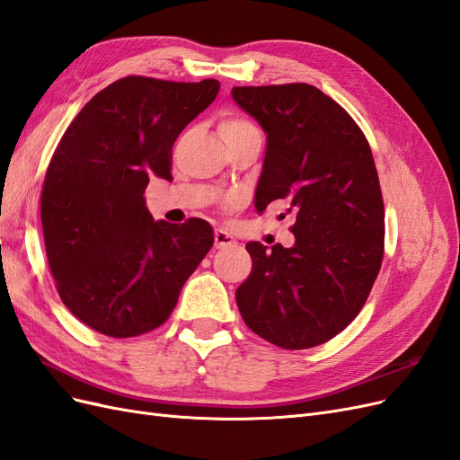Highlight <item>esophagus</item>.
<instances>
[{
	"instance_id": "esophagus-1",
	"label": "esophagus",
	"mask_w": 460,
	"mask_h": 460,
	"mask_svg": "<svg viewBox=\"0 0 460 460\" xmlns=\"http://www.w3.org/2000/svg\"><path fill=\"white\" fill-rule=\"evenodd\" d=\"M232 245H235L234 235L225 228H218L215 232V249H226V247H232Z\"/></svg>"
}]
</instances>
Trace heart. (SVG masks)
<instances>
[{"mask_svg": "<svg viewBox=\"0 0 460 460\" xmlns=\"http://www.w3.org/2000/svg\"><path fill=\"white\" fill-rule=\"evenodd\" d=\"M247 130H255L252 122H247L243 119H226L220 124V136H234V134H242Z\"/></svg>", "mask_w": 460, "mask_h": 460, "instance_id": "heart-1", "label": "heart"}]
</instances>
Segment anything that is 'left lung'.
Instances as JSON below:
<instances>
[{
	"instance_id": "8db88e82",
	"label": "left lung",
	"mask_w": 460,
	"mask_h": 460,
	"mask_svg": "<svg viewBox=\"0 0 460 460\" xmlns=\"http://www.w3.org/2000/svg\"><path fill=\"white\" fill-rule=\"evenodd\" d=\"M234 102L267 134L255 208L284 199L296 243L245 247L235 289L243 323L282 349L332 340L363 309L384 257V199L365 134L311 84L235 86Z\"/></svg>"
}]
</instances>
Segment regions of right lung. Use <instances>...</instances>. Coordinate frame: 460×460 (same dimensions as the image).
I'll return each instance as SVG.
<instances>
[{
	"label": "right lung",
	"mask_w": 460,
	"mask_h": 460,
	"mask_svg": "<svg viewBox=\"0 0 460 460\" xmlns=\"http://www.w3.org/2000/svg\"><path fill=\"white\" fill-rule=\"evenodd\" d=\"M218 80L127 76L82 107L41 190V228L61 301L111 338H134L171 316L213 247L207 220H153L149 178L172 180V146L215 102Z\"/></svg>",
	"instance_id": "1"
}]
</instances>
